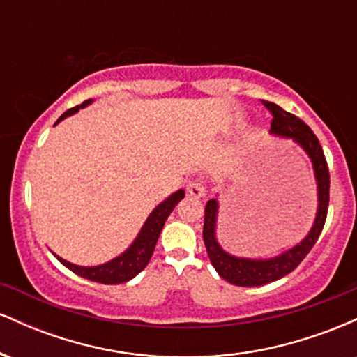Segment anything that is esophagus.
Wrapping results in <instances>:
<instances>
[{
	"instance_id": "1",
	"label": "esophagus",
	"mask_w": 357,
	"mask_h": 357,
	"mask_svg": "<svg viewBox=\"0 0 357 357\" xmlns=\"http://www.w3.org/2000/svg\"><path fill=\"white\" fill-rule=\"evenodd\" d=\"M186 192L191 196V198H196V199L203 198V196H204V186L199 181H191V183H188Z\"/></svg>"
}]
</instances>
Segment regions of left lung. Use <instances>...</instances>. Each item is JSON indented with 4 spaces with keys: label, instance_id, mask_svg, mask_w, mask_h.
<instances>
[{
    "label": "left lung",
    "instance_id": "obj_1",
    "mask_svg": "<svg viewBox=\"0 0 357 357\" xmlns=\"http://www.w3.org/2000/svg\"><path fill=\"white\" fill-rule=\"evenodd\" d=\"M264 105L272 114V130L270 132L277 136L292 139L309 155L312 161L315 183H317V215H315L314 225L310 231L301 243L296 247L289 248L287 252L272 258H241L230 255L220 247L216 240V220H218V199H210L204 208V227H203V240L206 245L208 257H210L211 265L221 278L238 287H258L275 282L278 278L285 277L292 270L298 267L304 260L307 253L321 235L324 223H326L327 208H329V167H327L326 155L319 139L310 130V127L304 121L294 116V114L285 112L284 109L278 107L273 102H264Z\"/></svg>",
    "mask_w": 357,
    "mask_h": 357
}]
</instances>
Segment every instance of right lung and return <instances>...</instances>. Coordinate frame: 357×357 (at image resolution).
Returning <instances> with one entry per match:
<instances>
[{
  "label": "right lung",
  "instance_id": "add662e5",
  "mask_svg": "<svg viewBox=\"0 0 357 357\" xmlns=\"http://www.w3.org/2000/svg\"><path fill=\"white\" fill-rule=\"evenodd\" d=\"M89 104H92V99L85 100L84 104L77 105V107L68 109L67 112L61 114L59 121L55 124H59L60 121H63L65 117L72 116L75 114L77 110L82 107H87ZM184 198V191L178 190L169 198L165 199L161 204L154 208L153 213L147 216L146 223L142 225L141 231H139L137 238L132 241L129 248L126 250L124 253L112 258V260L107 261V264L102 265H96V267H80V265L70 264V261L63 260L59 255H55L59 258L60 264H63L68 270H72L73 273L77 275L87 278V280L92 282H99V284H107V285H114V284H122V282L130 280L137 275L139 272L146 268V265L149 264L151 257H153L154 247L158 243L159 235H161L162 227H165V221L167 220V216L171 215V211L174 210V206L178 204L181 199Z\"/></svg>",
  "mask_w": 357,
  "mask_h": 357
}]
</instances>
